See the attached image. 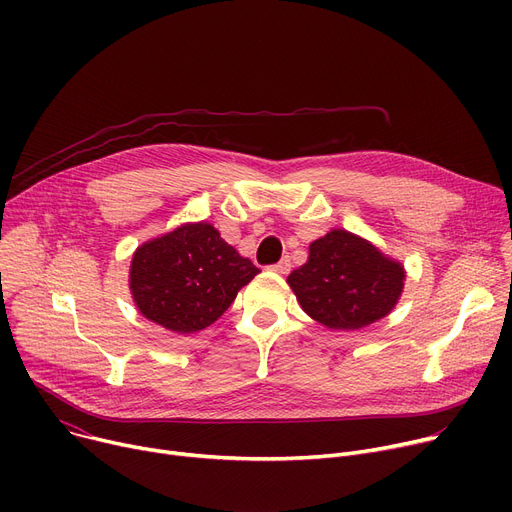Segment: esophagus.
<instances>
[{
    "label": "esophagus",
    "mask_w": 512,
    "mask_h": 512,
    "mask_svg": "<svg viewBox=\"0 0 512 512\" xmlns=\"http://www.w3.org/2000/svg\"><path fill=\"white\" fill-rule=\"evenodd\" d=\"M270 270L272 272H276V274H288L290 272V259L288 257H284V259H280L278 263H274V265H270Z\"/></svg>",
    "instance_id": "34e87169"
}]
</instances>
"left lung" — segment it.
Here are the masks:
<instances>
[{
  "label": "left lung",
  "mask_w": 512,
  "mask_h": 512,
  "mask_svg": "<svg viewBox=\"0 0 512 512\" xmlns=\"http://www.w3.org/2000/svg\"><path fill=\"white\" fill-rule=\"evenodd\" d=\"M303 311L330 330H359L386 317L405 288V267L369 240L332 230L309 245V259L288 276Z\"/></svg>",
  "instance_id": "left-lung-1"
}]
</instances>
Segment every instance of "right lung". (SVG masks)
<instances>
[{
  "label": "right lung",
  "mask_w": 512,
  "mask_h": 512,
  "mask_svg": "<svg viewBox=\"0 0 512 512\" xmlns=\"http://www.w3.org/2000/svg\"><path fill=\"white\" fill-rule=\"evenodd\" d=\"M259 274L207 222L141 245L130 263V292L139 311L170 332L193 334L222 317L242 286Z\"/></svg>",
  "instance_id": "add662e5"
}]
</instances>
